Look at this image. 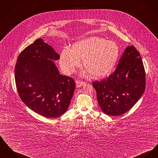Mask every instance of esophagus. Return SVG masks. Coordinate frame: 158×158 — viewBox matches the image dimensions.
Listing matches in <instances>:
<instances>
[{"instance_id": "1", "label": "esophagus", "mask_w": 158, "mask_h": 158, "mask_svg": "<svg viewBox=\"0 0 158 158\" xmlns=\"http://www.w3.org/2000/svg\"><path fill=\"white\" fill-rule=\"evenodd\" d=\"M76 86L77 87H80L81 86H83L85 84V83L84 81H80V80H77L76 81Z\"/></svg>"}]
</instances>
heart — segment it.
Segmentation results:
<instances>
[{
	"instance_id": "b5f03b06",
	"label": "heart",
	"mask_w": 158,
	"mask_h": 158,
	"mask_svg": "<svg viewBox=\"0 0 158 158\" xmlns=\"http://www.w3.org/2000/svg\"><path fill=\"white\" fill-rule=\"evenodd\" d=\"M118 54L116 42L92 36L75 42L72 50L64 48L60 54V64L63 71L69 74L80 66V59H83L84 68L94 77L101 78L113 71Z\"/></svg>"
}]
</instances>
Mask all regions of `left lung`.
I'll return each instance as SVG.
<instances>
[{"instance_id": "1", "label": "left lung", "mask_w": 158, "mask_h": 158, "mask_svg": "<svg viewBox=\"0 0 158 158\" xmlns=\"http://www.w3.org/2000/svg\"><path fill=\"white\" fill-rule=\"evenodd\" d=\"M92 85L98 104L105 114L113 116L125 114L145 90V71L140 54L133 45L127 47L114 72Z\"/></svg>"}]
</instances>
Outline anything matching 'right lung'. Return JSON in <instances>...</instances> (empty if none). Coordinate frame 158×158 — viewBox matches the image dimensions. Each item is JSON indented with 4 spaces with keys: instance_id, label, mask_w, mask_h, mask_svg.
<instances>
[{
    "instance_id": "obj_1",
    "label": "right lung",
    "mask_w": 158,
    "mask_h": 158,
    "mask_svg": "<svg viewBox=\"0 0 158 158\" xmlns=\"http://www.w3.org/2000/svg\"><path fill=\"white\" fill-rule=\"evenodd\" d=\"M59 54L41 38L21 52L15 67L17 89L22 101L34 112L56 118L66 111L75 89L71 77L60 74L54 60Z\"/></svg>"
}]
</instances>
